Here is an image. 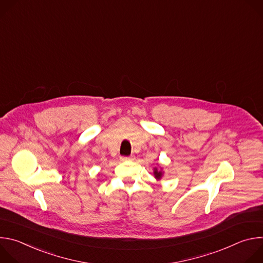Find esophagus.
<instances>
[{"label": "esophagus", "instance_id": "1", "mask_svg": "<svg viewBox=\"0 0 263 263\" xmlns=\"http://www.w3.org/2000/svg\"><path fill=\"white\" fill-rule=\"evenodd\" d=\"M121 160L122 161H131V160H134L133 157H121Z\"/></svg>", "mask_w": 263, "mask_h": 263}]
</instances>
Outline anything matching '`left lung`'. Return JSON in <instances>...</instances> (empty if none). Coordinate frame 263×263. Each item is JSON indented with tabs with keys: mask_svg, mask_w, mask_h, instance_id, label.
Returning <instances> with one entry per match:
<instances>
[{
	"mask_svg": "<svg viewBox=\"0 0 263 263\" xmlns=\"http://www.w3.org/2000/svg\"><path fill=\"white\" fill-rule=\"evenodd\" d=\"M153 174H154V177H155V179H156L157 181L161 180V179L163 178V176H164V172H163L162 166H160L159 168H158V166H155V167L153 168Z\"/></svg>",
	"mask_w": 263,
	"mask_h": 263,
	"instance_id": "left-lung-1",
	"label": "left lung"
}]
</instances>
